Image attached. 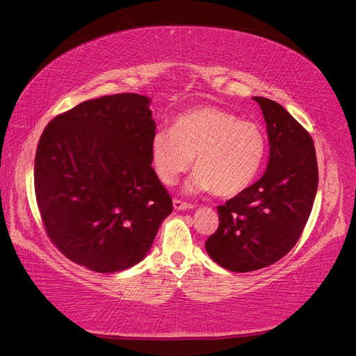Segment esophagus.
Masks as SVG:
<instances>
[{
    "instance_id": "1",
    "label": "esophagus",
    "mask_w": 356,
    "mask_h": 356,
    "mask_svg": "<svg viewBox=\"0 0 356 356\" xmlns=\"http://www.w3.org/2000/svg\"><path fill=\"white\" fill-rule=\"evenodd\" d=\"M173 207H175V209H191V208H193V205L192 204H189V202H185V201H181V200H173Z\"/></svg>"
}]
</instances>
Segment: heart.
I'll return each instance as SVG.
<instances>
[{
	"label": "heart",
	"mask_w": 356,
	"mask_h": 356,
	"mask_svg": "<svg viewBox=\"0 0 356 356\" xmlns=\"http://www.w3.org/2000/svg\"><path fill=\"white\" fill-rule=\"evenodd\" d=\"M266 149L258 124L216 107L180 114L173 129L156 130L151 142L154 168L165 185L185 173L195 156L196 170L186 189L214 191L218 196H234L251 185Z\"/></svg>",
	"instance_id": "heart-1"
}]
</instances>
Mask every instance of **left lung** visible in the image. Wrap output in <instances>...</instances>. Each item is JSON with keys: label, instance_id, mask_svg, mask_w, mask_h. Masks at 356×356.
<instances>
[{"label": "left lung", "instance_id": "1", "mask_svg": "<svg viewBox=\"0 0 356 356\" xmlns=\"http://www.w3.org/2000/svg\"><path fill=\"white\" fill-rule=\"evenodd\" d=\"M254 99L267 123V170L254 185L217 207L220 225L205 242L208 255L236 273L268 267L291 251L318 188L311 135L280 104L264 97Z\"/></svg>", "mask_w": 356, "mask_h": 356}]
</instances>
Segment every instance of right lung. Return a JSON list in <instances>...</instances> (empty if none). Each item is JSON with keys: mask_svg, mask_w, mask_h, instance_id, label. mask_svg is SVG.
Returning <instances> with one entry per match:
<instances>
[{"mask_svg": "<svg viewBox=\"0 0 356 356\" xmlns=\"http://www.w3.org/2000/svg\"><path fill=\"white\" fill-rule=\"evenodd\" d=\"M149 98L115 94L56 115L35 156V195L49 241L98 273L134 267L173 201L152 168Z\"/></svg>", "mask_w": 356, "mask_h": 356, "instance_id": "1", "label": "right lung"}]
</instances>
